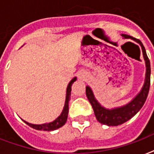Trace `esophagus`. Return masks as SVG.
<instances>
[{
	"label": "esophagus",
	"instance_id": "obj_1",
	"mask_svg": "<svg viewBox=\"0 0 154 154\" xmlns=\"http://www.w3.org/2000/svg\"><path fill=\"white\" fill-rule=\"evenodd\" d=\"M87 78V74H86V72H78V79L79 80H85Z\"/></svg>",
	"mask_w": 154,
	"mask_h": 154
}]
</instances>
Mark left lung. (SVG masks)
<instances>
[{
    "mask_svg": "<svg viewBox=\"0 0 154 154\" xmlns=\"http://www.w3.org/2000/svg\"><path fill=\"white\" fill-rule=\"evenodd\" d=\"M121 36L124 38H131L135 42H137V43H139L140 46L141 50H142L143 57L145 60V68H146L145 82L140 91L129 103L121 106L114 107L111 109L106 108L103 106L101 105L100 103H98V101L96 99L92 89L88 85L85 87L86 96H87L88 100L90 101V104L93 106L96 119L99 123L107 125V126H118V125L124 124L130 119H132L145 104L148 94H149V90L151 70H150L149 60L148 58L145 47L143 46L142 43L139 39L133 38L130 35L121 34Z\"/></svg>",
    "mask_w": 154,
    "mask_h": 154,
    "instance_id": "1",
    "label": "left lung"
}]
</instances>
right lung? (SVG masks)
I'll list each match as a JSON object with an SVG mask.
<instances>
[{"label": "right lung", "mask_w": 154, "mask_h": 154, "mask_svg": "<svg viewBox=\"0 0 154 154\" xmlns=\"http://www.w3.org/2000/svg\"><path fill=\"white\" fill-rule=\"evenodd\" d=\"M76 81H77V77H75L68 84V86H67L66 89V97H65V103H64V108H63V111H62L61 114L55 120L49 122V123H46V124H30V123H28V122L25 121L23 119L22 120L25 122L27 125L33 128L36 129V130H40V131H48V132H50V131H54V130H56V129L61 128L62 126H64L65 123H66L67 119H68L69 103V100H70V96H71L72 85L73 84V82H75Z\"/></svg>", "instance_id": "right-lung-1"}]
</instances>
